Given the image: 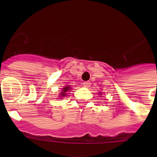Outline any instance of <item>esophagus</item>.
Returning a JSON list of instances; mask_svg holds the SVG:
<instances>
[{"instance_id": "34e87169", "label": "esophagus", "mask_w": 157, "mask_h": 157, "mask_svg": "<svg viewBox=\"0 0 157 157\" xmlns=\"http://www.w3.org/2000/svg\"><path fill=\"white\" fill-rule=\"evenodd\" d=\"M82 85L84 87H89L90 85V82H84L82 83Z\"/></svg>"}]
</instances>
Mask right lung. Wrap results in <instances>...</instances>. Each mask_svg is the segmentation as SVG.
Listing matches in <instances>:
<instances>
[{"instance_id":"1","label":"right lung","mask_w":157,"mask_h":157,"mask_svg":"<svg viewBox=\"0 0 157 157\" xmlns=\"http://www.w3.org/2000/svg\"><path fill=\"white\" fill-rule=\"evenodd\" d=\"M69 89H70V87L69 86H65L64 88L63 89V91H62V93L61 94H60V96H61V97H64V96H66V92L67 90H68Z\"/></svg>"}]
</instances>
